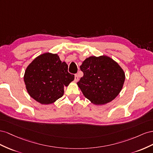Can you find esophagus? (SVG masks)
Returning a JSON list of instances; mask_svg holds the SVG:
<instances>
[{"label":"esophagus","mask_w":153,"mask_h":153,"mask_svg":"<svg viewBox=\"0 0 153 153\" xmlns=\"http://www.w3.org/2000/svg\"><path fill=\"white\" fill-rule=\"evenodd\" d=\"M74 81H75L76 82H77L78 81H79V76H78L77 74H76L75 76H74Z\"/></svg>","instance_id":"34e87169"}]
</instances>
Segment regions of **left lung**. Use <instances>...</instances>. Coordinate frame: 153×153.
Returning a JSON list of instances; mask_svg holds the SVG:
<instances>
[{
	"label": "left lung",
	"instance_id": "1",
	"mask_svg": "<svg viewBox=\"0 0 153 153\" xmlns=\"http://www.w3.org/2000/svg\"><path fill=\"white\" fill-rule=\"evenodd\" d=\"M80 68L84 75L77 84L85 97L96 105L111 102L123 88L124 72L107 56H90L82 62Z\"/></svg>",
	"mask_w": 153,
	"mask_h": 153
}]
</instances>
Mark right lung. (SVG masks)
Here are the masks:
<instances>
[{
    "instance_id": "add662e5",
    "label": "right lung",
    "mask_w": 153,
    "mask_h": 153,
    "mask_svg": "<svg viewBox=\"0 0 153 153\" xmlns=\"http://www.w3.org/2000/svg\"><path fill=\"white\" fill-rule=\"evenodd\" d=\"M24 79L30 97L42 104H49L62 97L64 86L74 79V75L68 72L67 64L57 54L46 52L28 65Z\"/></svg>"
}]
</instances>
